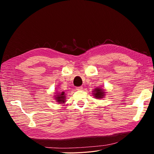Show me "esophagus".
I'll return each mask as SVG.
<instances>
[{
  "mask_svg": "<svg viewBox=\"0 0 154 154\" xmlns=\"http://www.w3.org/2000/svg\"><path fill=\"white\" fill-rule=\"evenodd\" d=\"M76 89L77 91H80V90H82L83 89V87L82 86H80V87H76Z\"/></svg>",
  "mask_w": 154,
  "mask_h": 154,
  "instance_id": "obj_1",
  "label": "esophagus"
}]
</instances>
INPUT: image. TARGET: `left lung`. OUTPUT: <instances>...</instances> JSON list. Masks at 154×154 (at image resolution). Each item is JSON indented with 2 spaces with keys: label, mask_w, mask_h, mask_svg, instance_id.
<instances>
[{
  "label": "left lung",
  "mask_w": 154,
  "mask_h": 154,
  "mask_svg": "<svg viewBox=\"0 0 154 154\" xmlns=\"http://www.w3.org/2000/svg\"><path fill=\"white\" fill-rule=\"evenodd\" d=\"M106 94V92L101 87H96L92 91V95L96 99L103 98Z\"/></svg>",
  "instance_id": "8db88e82"
}]
</instances>
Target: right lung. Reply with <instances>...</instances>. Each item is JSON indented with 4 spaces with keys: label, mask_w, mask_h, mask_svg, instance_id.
Segmentation results:
<instances>
[{
    "label": "right lung",
    "mask_w": 154,
    "mask_h": 154,
    "mask_svg": "<svg viewBox=\"0 0 154 154\" xmlns=\"http://www.w3.org/2000/svg\"><path fill=\"white\" fill-rule=\"evenodd\" d=\"M54 100L58 104H63L66 101V94L65 92H57L54 93Z\"/></svg>",
    "instance_id": "add662e5"
}]
</instances>
